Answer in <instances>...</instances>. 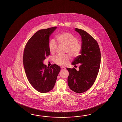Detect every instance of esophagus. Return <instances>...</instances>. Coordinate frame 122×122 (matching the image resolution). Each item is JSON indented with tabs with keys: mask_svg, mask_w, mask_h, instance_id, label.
Here are the masks:
<instances>
[{
	"mask_svg": "<svg viewBox=\"0 0 122 122\" xmlns=\"http://www.w3.org/2000/svg\"><path fill=\"white\" fill-rule=\"evenodd\" d=\"M61 69L62 70H65L66 69L65 67H61Z\"/></svg>",
	"mask_w": 122,
	"mask_h": 122,
	"instance_id": "1",
	"label": "esophagus"
}]
</instances>
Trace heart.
Returning <instances> with one entry per match:
<instances>
[{
    "label": "heart",
    "instance_id": "1",
    "mask_svg": "<svg viewBox=\"0 0 122 122\" xmlns=\"http://www.w3.org/2000/svg\"><path fill=\"white\" fill-rule=\"evenodd\" d=\"M56 40L59 44L65 46V52L72 57H77L80 55L82 50V44L72 34L67 32L59 34L56 36ZM48 46L50 52L53 53L57 48V44L55 40H51L50 41ZM69 59L70 55L68 54L58 55L55 58V62L61 66H65L68 64Z\"/></svg>",
    "mask_w": 122,
    "mask_h": 122
}]
</instances>
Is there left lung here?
<instances>
[{
    "label": "left lung",
    "mask_w": 122,
    "mask_h": 122,
    "mask_svg": "<svg viewBox=\"0 0 122 122\" xmlns=\"http://www.w3.org/2000/svg\"><path fill=\"white\" fill-rule=\"evenodd\" d=\"M81 38V55L75 57L71 65L79 64V70L67 68L69 72L67 83L74 92L81 93L93 85L99 72L101 62V53L96 41L86 31L75 28Z\"/></svg>",
    "instance_id": "left-lung-1"
}]
</instances>
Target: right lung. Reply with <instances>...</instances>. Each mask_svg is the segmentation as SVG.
<instances>
[{
    "label": "right lung",
    "mask_w": 122,
    "mask_h": 122,
    "mask_svg": "<svg viewBox=\"0 0 122 122\" xmlns=\"http://www.w3.org/2000/svg\"><path fill=\"white\" fill-rule=\"evenodd\" d=\"M57 27L40 30L27 42L24 50L23 66L31 86L36 91L46 93L54 88L61 68L57 65L50 67L43 64L50 55L49 38Z\"/></svg>",
    "instance_id": "obj_1"
}]
</instances>
